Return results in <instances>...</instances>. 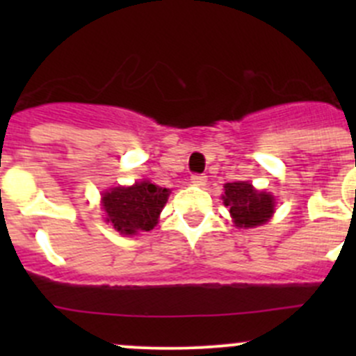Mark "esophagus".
Returning a JSON list of instances; mask_svg holds the SVG:
<instances>
[{
	"label": "esophagus",
	"instance_id": "esophagus-1",
	"mask_svg": "<svg viewBox=\"0 0 356 356\" xmlns=\"http://www.w3.org/2000/svg\"><path fill=\"white\" fill-rule=\"evenodd\" d=\"M191 182L195 186H204V184H207V175H204V174H193L191 175Z\"/></svg>",
	"mask_w": 356,
	"mask_h": 356
}]
</instances>
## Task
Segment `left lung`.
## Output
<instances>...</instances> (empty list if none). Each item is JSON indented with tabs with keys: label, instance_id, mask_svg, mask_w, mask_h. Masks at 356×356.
Instances as JSON below:
<instances>
[{
	"label": "left lung",
	"instance_id": "1",
	"mask_svg": "<svg viewBox=\"0 0 356 356\" xmlns=\"http://www.w3.org/2000/svg\"><path fill=\"white\" fill-rule=\"evenodd\" d=\"M224 188L222 200L225 207H229L238 227H257L265 224L274 213V198L268 193L257 191L243 181L229 182Z\"/></svg>",
	"mask_w": 356,
	"mask_h": 356
}]
</instances>
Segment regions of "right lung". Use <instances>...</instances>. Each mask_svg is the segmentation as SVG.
Returning <instances> with one entry per match:
<instances>
[{
    "label": "right lung",
    "instance_id": "right-lung-1",
    "mask_svg": "<svg viewBox=\"0 0 356 356\" xmlns=\"http://www.w3.org/2000/svg\"><path fill=\"white\" fill-rule=\"evenodd\" d=\"M168 195V189L149 181L136 182L131 188H113L103 195L106 222L125 236L152 231Z\"/></svg>",
    "mask_w": 356,
    "mask_h": 356
}]
</instances>
